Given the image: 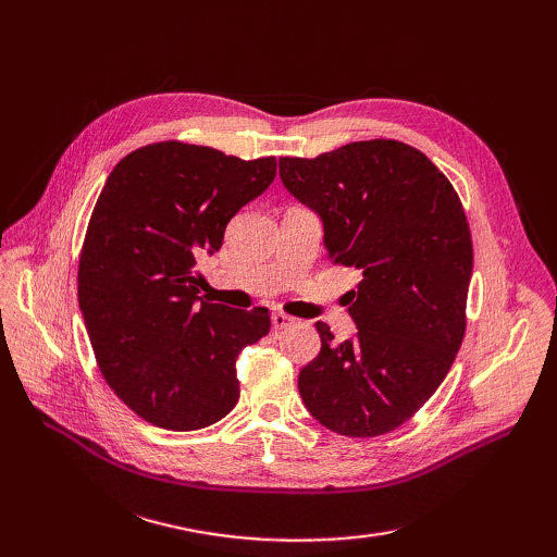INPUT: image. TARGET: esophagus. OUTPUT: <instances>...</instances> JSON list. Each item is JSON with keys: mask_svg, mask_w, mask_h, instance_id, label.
I'll return each mask as SVG.
<instances>
[{"mask_svg": "<svg viewBox=\"0 0 557 557\" xmlns=\"http://www.w3.org/2000/svg\"><path fill=\"white\" fill-rule=\"evenodd\" d=\"M272 323H274V327L276 330H285V327H290V325H295L297 320L295 318H290V315H285V313H281V311H276L274 315H272Z\"/></svg>", "mask_w": 557, "mask_h": 557, "instance_id": "34e87169", "label": "esophagus"}]
</instances>
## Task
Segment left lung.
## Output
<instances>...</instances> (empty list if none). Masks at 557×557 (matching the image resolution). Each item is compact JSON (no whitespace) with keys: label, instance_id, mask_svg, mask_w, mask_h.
<instances>
[{"label":"left lung","instance_id":"1","mask_svg":"<svg viewBox=\"0 0 557 557\" xmlns=\"http://www.w3.org/2000/svg\"><path fill=\"white\" fill-rule=\"evenodd\" d=\"M278 176L323 223L334 264L356 267L352 339L315 323L320 352L297 387L320 425L346 436L393 432L446 379L465 336L474 267L462 205L448 178L393 141H356L313 160L281 158Z\"/></svg>","mask_w":557,"mask_h":557}]
</instances>
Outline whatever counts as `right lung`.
I'll use <instances>...</instances> for the list:
<instances>
[{"instance_id": "add662e5", "label": "right lung", "mask_w": 557, "mask_h": 557, "mask_svg": "<svg viewBox=\"0 0 557 557\" xmlns=\"http://www.w3.org/2000/svg\"><path fill=\"white\" fill-rule=\"evenodd\" d=\"M274 176V158L162 141L132 150L104 183L83 242L78 307L99 372L150 425L201 430L239 399L237 358L272 318L201 299L195 267Z\"/></svg>"}]
</instances>
